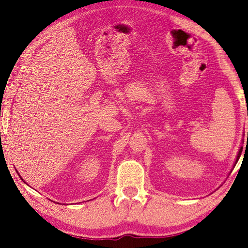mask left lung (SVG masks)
I'll return each instance as SVG.
<instances>
[{"instance_id": "obj_1", "label": "left lung", "mask_w": 248, "mask_h": 248, "mask_svg": "<svg viewBox=\"0 0 248 248\" xmlns=\"http://www.w3.org/2000/svg\"><path fill=\"white\" fill-rule=\"evenodd\" d=\"M248 133V132H247ZM242 150H243V146H241V148H240V150H238V153H237V156H236V159H235V163H234V165L235 164H236V163H237V161H238V159H240V157H241V154H242Z\"/></svg>"}]
</instances>
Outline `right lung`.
<instances>
[{"mask_svg":"<svg viewBox=\"0 0 248 248\" xmlns=\"http://www.w3.org/2000/svg\"><path fill=\"white\" fill-rule=\"evenodd\" d=\"M19 177H20V178H22V176H19ZM22 180H24V179H22ZM24 183H25V182H24Z\"/></svg>","mask_w":248,"mask_h":248,"instance_id":"1","label":"right lung"}]
</instances>
